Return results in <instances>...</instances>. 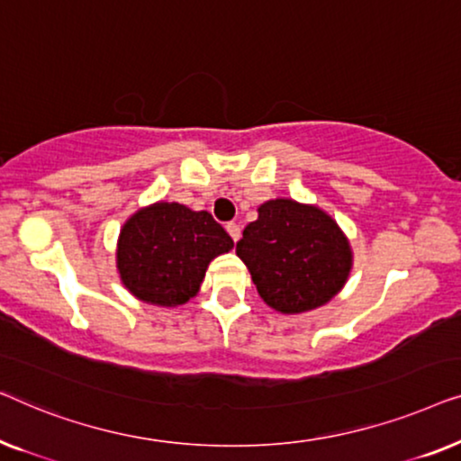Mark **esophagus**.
Returning a JSON list of instances; mask_svg holds the SVG:
<instances>
[{
	"mask_svg": "<svg viewBox=\"0 0 461 461\" xmlns=\"http://www.w3.org/2000/svg\"><path fill=\"white\" fill-rule=\"evenodd\" d=\"M225 230H228V233L231 236L233 242H238L240 236H242V230H240V225H238V223H233V221L225 225Z\"/></svg>",
	"mask_w": 461,
	"mask_h": 461,
	"instance_id": "34e87169",
	"label": "esophagus"
}]
</instances>
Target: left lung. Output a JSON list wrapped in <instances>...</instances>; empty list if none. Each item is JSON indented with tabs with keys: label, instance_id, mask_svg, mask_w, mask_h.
Listing matches in <instances>:
<instances>
[{
	"label": "left lung",
	"instance_id": "1",
	"mask_svg": "<svg viewBox=\"0 0 461 461\" xmlns=\"http://www.w3.org/2000/svg\"><path fill=\"white\" fill-rule=\"evenodd\" d=\"M236 252L263 301L282 313L326 304L351 271V249L332 217L284 198L258 206Z\"/></svg>",
	"mask_w": 461,
	"mask_h": 461
}]
</instances>
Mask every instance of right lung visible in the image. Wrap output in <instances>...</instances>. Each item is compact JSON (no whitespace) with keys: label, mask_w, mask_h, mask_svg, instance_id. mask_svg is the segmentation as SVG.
Listing matches in <instances>:
<instances>
[{"label":"right lung","mask_w":461,"mask_h":461,"mask_svg":"<svg viewBox=\"0 0 461 461\" xmlns=\"http://www.w3.org/2000/svg\"><path fill=\"white\" fill-rule=\"evenodd\" d=\"M231 246L230 233L206 211L158 203L135 212L121 230L116 265L135 296L175 307L196 294L209 263Z\"/></svg>","instance_id":"right-lung-1"}]
</instances>
